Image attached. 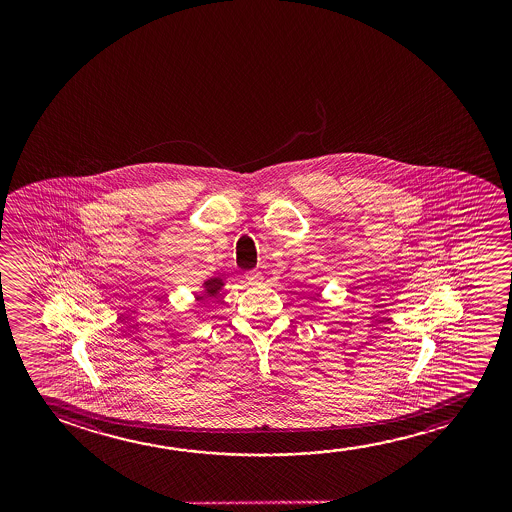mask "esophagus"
<instances>
[{"instance_id": "esophagus-1", "label": "esophagus", "mask_w": 512, "mask_h": 512, "mask_svg": "<svg viewBox=\"0 0 512 512\" xmlns=\"http://www.w3.org/2000/svg\"><path fill=\"white\" fill-rule=\"evenodd\" d=\"M245 278L250 285H260L262 280H264V276H262L260 271H248V273L245 274Z\"/></svg>"}]
</instances>
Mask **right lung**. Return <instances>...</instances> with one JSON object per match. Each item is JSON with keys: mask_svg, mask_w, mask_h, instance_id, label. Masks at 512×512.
<instances>
[{"mask_svg": "<svg viewBox=\"0 0 512 512\" xmlns=\"http://www.w3.org/2000/svg\"><path fill=\"white\" fill-rule=\"evenodd\" d=\"M225 283L227 281L224 278H220V276L204 280L203 285H201V294L206 295V297H215V295L220 294V290L225 287Z\"/></svg>", "mask_w": 512, "mask_h": 512, "instance_id": "obj_1", "label": "right lung"}]
</instances>
